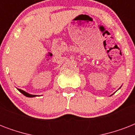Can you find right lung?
<instances>
[{
  "label": "right lung",
  "mask_w": 135,
  "mask_h": 135,
  "mask_svg": "<svg viewBox=\"0 0 135 135\" xmlns=\"http://www.w3.org/2000/svg\"><path fill=\"white\" fill-rule=\"evenodd\" d=\"M17 90H19V91H20L21 93H22V94H24V96L27 97H34L37 96V95H34V94H29V93H27V92H25V91H24V90H21V89H18L17 88Z\"/></svg>",
  "instance_id": "obj_1"
}]
</instances>
